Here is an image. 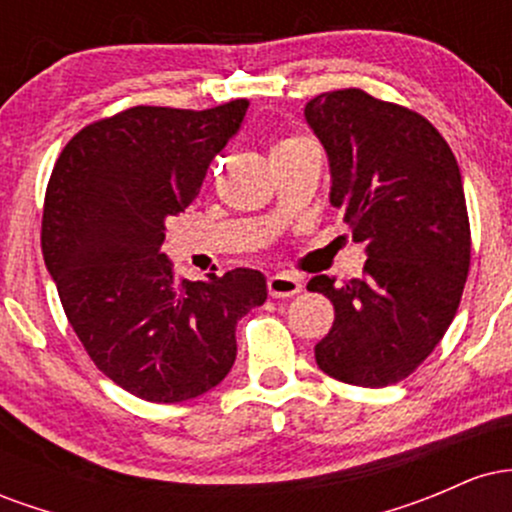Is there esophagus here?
Instances as JSON below:
<instances>
[{
  "label": "esophagus",
  "mask_w": 512,
  "mask_h": 512,
  "mask_svg": "<svg viewBox=\"0 0 512 512\" xmlns=\"http://www.w3.org/2000/svg\"><path fill=\"white\" fill-rule=\"evenodd\" d=\"M301 289H303L301 279L293 274H274L267 279V291L272 298L296 296V293H301Z\"/></svg>",
  "instance_id": "1"
}]
</instances>
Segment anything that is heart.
<instances>
[{
	"label": "heart",
	"instance_id": "obj_1",
	"mask_svg": "<svg viewBox=\"0 0 512 512\" xmlns=\"http://www.w3.org/2000/svg\"><path fill=\"white\" fill-rule=\"evenodd\" d=\"M298 139H301V137H289V139H281V142L276 144L274 149H279V146H289V144H293V142H298Z\"/></svg>",
	"mask_w": 512,
	"mask_h": 512
}]
</instances>
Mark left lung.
I'll use <instances>...</instances> for the list:
<instances>
[{"label":"left lung","mask_w":512,"mask_h":512,"mask_svg":"<svg viewBox=\"0 0 512 512\" xmlns=\"http://www.w3.org/2000/svg\"><path fill=\"white\" fill-rule=\"evenodd\" d=\"M305 120L330 156V202L368 255L361 279L308 281L334 305L315 361L346 385H395L460 308L472 257L460 168L424 115L361 88L320 93Z\"/></svg>","instance_id":"obj_1"}]
</instances>
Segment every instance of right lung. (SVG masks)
<instances>
[{
    "instance_id": "1",
    "label": "right lung",
    "mask_w": 512,
    "mask_h": 512,
    "mask_svg": "<svg viewBox=\"0 0 512 512\" xmlns=\"http://www.w3.org/2000/svg\"><path fill=\"white\" fill-rule=\"evenodd\" d=\"M245 110L127 108L79 129L52 168L40 245L64 315L98 370L146 402L219 385L238 320L267 301L257 269L185 281L161 252L166 219L199 195Z\"/></svg>"
}]
</instances>
